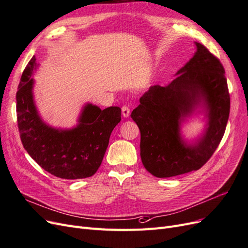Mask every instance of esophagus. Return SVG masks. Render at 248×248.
I'll return each mask as SVG.
<instances>
[{
    "instance_id": "1",
    "label": "esophagus",
    "mask_w": 248,
    "mask_h": 248,
    "mask_svg": "<svg viewBox=\"0 0 248 248\" xmlns=\"http://www.w3.org/2000/svg\"><path fill=\"white\" fill-rule=\"evenodd\" d=\"M129 115H130V108L126 106L122 107V116L124 118H128Z\"/></svg>"
}]
</instances>
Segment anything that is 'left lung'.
Listing matches in <instances>:
<instances>
[{"mask_svg":"<svg viewBox=\"0 0 248 248\" xmlns=\"http://www.w3.org/2000/svg\"><path fill=\"white\" fill-rule=\"evenodd\" d=\"M193 57L169 85L150 87L131 118L140 131V158L157 178H169L201 169L215 152L230 115V94L220 61L196 42ZM198 108L207 117L202 136L188 144L181 123Z\"/></svg>","mask_w":248,"mask_h":248,"instance_id":"obj_1","label":"left lung"}]
</instances>
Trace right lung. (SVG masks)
<instances>
[{"label":"right lung","instance_id":"add662e5","mask_svg":"<svg viewBox=\"0 0 248 248\" xmlns=\"http://www.w3.org/2000/svg\"><path fill=\"white\" fill-rule=\"evenodd\" d=\"M37 67L33 57L22 72L16 93L22 146L44 170L58 178L76 180L93 176L102 162L112 129L121 121V108L100 109L87 103L73 128L51 127L41 119L35 106L32 76Z\"/></svg>","mask_w":248,"mask_h":248}]
</instances>
